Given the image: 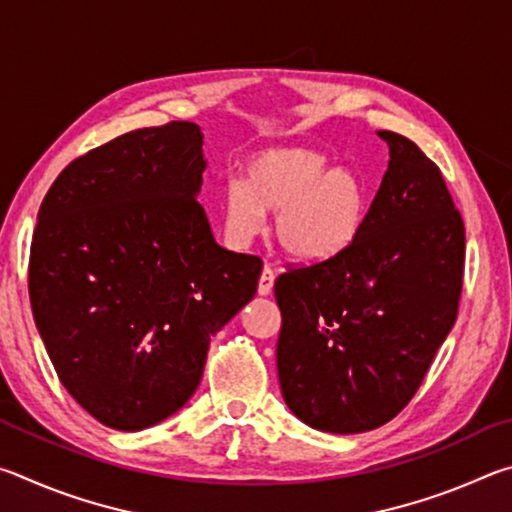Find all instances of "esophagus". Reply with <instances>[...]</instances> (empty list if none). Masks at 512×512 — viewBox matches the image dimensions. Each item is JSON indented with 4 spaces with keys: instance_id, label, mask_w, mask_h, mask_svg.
Here are the masks:
<instances>
[{
    "instance_id": "34e87169",
    "label": "esophagus",
    "mask_w": 512,
    "mask_h": 512,
    "mask_svg": "<svg viewBox=\"0 0 512 512\" xmlns=\"http://www.w3.org/2000/svg\"><path fill=\"white\" fill-rule=\"evenodd\" d=\"M273 282H275V273L271 266H264L262 268V275H259V282H257V293L259 296H268V293L273 291Z\"/></svg>"
}]
</instances>
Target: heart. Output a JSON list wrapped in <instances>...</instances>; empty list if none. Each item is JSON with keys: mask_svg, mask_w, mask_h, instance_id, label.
Here are the masks:
<instances>
[{"mask_svg": "<svg viewBox=\"0 0 512 512\" xmlns=\"http://www.w3.org/2000/svg\"><path fill=\"white\" fill-rule=\"evenodd\" d=\"M223 228L246 246L273 214V237L296 262H325L348 248L366 219L368 194L348 167H327L311 149H266L253 155L241 183L223 187Z\"/></svg>", "mask_w": 512, "mask_h": 512, "instance_id": "heart-1", "label": "heart"}]
</instances>
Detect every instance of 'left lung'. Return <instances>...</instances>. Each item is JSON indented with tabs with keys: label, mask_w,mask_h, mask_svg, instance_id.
<instances>
[{
	"label": "left lung",
	"mask_w": 512,
	"mask_h": 512,
	"mask_svg": "<svg viewBox=\"0 0 512 512\" xmlns=\"http://www.w3.org/2000/svg\"><path fill=\"white\" fill-rule=\"evenodd\" d=\"M377 135L391 160L359 235L275 280L282 397L329 433L377 429L409 404L463 287L465 228L440 169L404 135Z\"/></svg>",
	"instance_id": "8db88e82"
}]
</instances>
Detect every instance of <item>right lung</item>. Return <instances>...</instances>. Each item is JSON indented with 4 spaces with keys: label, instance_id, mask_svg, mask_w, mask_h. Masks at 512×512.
I'll list each match as a JSON object with an SVG mask.
<instances>
[{
    "label": "right lung",
    "instance_id": "right-lung-1",
    "mask_svg": "<svg viewBox=\"0 0 512 512\" xmlns=\"http://www.w3.org/2000/svg\"><path fill=\"white\" fill-rule=\"evenodd\" d=\"M205 167L201 126L140 128L67 164L40 205L33 318L67 393L110 429L183 409L257 291L262 259L216 244L196 201Z\"/></svg>",
    "mask_w": 512,
    "mask_h": 512
}]
</instances>
